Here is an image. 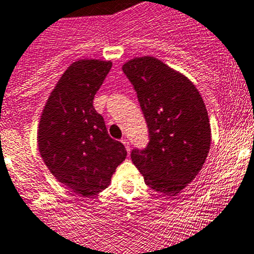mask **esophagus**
Returning a JSON list of instances; mask_svg holds the SVG:
<instances>
[{
  "label": "esophagus",
  "mask_w": 254,
  "mask_h": 254,
  "mask_svg": "<svg viewBox=\"0 0 254 254\" xmlns=\"http://www.w3.org/2000/svg\"><path fill=\"white\" fill-rule=\"evenodd\" d=\"M122 142L124 143V146H125V148H127V152H130V143H129V141H127V139H123Z\"/></svg>",
  "instance_id": "esophagus-1"
}]
</instances>
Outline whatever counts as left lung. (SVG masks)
Instances as JSON below:
<instances>
[{
    "label": "left lung",
    "mask_w": 254,
    "mask_h": 254,
    "mask_svg": "<svg viewBox=\"0 0 254 254\" xmlns=\"http://www.w3.org/2000/svg\"><path fill=\"white\" fill-rule=\"evenodd\" d=\"M123 71L136 91L150 135L146 148L131 151L132 163L150 188L177 195L209 153L211 129L203 98L190 79L152 56L131 59Z\"/></svg>",
    "instance_id": "left-lung-1"
}]
</instances>
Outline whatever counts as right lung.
Instances as JSON below:
<instances>
[{"label": "right lung", "instance_id": "right-lung-1", "mask_svg": "<svg viewBox=\"0 0 254 254\" xmlns=\"http://www.w3.org/2000/svg\"><path fill=\"white\" fill-rule=\"evenodd\" d=\"M112 68L111 61L84 59L64 72L50 93L38 129L40 156L60 183L82 196L101 193L127 157L112 139L103 117L93 107L94 94Z\"/></svg>", "mask_w": 254, "mask_h": 254}]
</instances>
